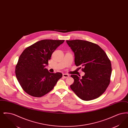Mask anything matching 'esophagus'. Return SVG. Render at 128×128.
Segmentation results:
<instances>
[{"instance_id": "obj_1", "label": "esophagus", "mask_w": 128, "mask_h": 128, "mask_svg": "<svg viewBox=\"0 0 128 128\" xmlns=\"http://www.w3.org/2000/svg\"><path fill=\"white\" fill-rule=\"evenodd\" d=\"M63 77H64V78H68V77H70V75L68 74H63Z\"/></svg>"}]
</instances>
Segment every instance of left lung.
<instances>
[{"label": "left lung", "mask_w": 128, "mask_h": 128, "mask_svg": "<svg viewBox=\"0 0 128 128\" xmlns=\"http://www.w3.org/2000/svg\"><path fill=\"white\" fill-rule=\"evenodd\" d=\"M74 53L76 66L85 73L82 78L72 75L71 89L81 99L89 101L99 98L110 84L112 68L105 52L98 45L82 40H67ZM81 68V67H80Z\"/></svg>", "instance_id": "1"}]
</instances>
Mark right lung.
I'll return each mask as SVG.
<instances>
[{"mask_svg":"<svg viewBox=\"0 0 128 128\" xmlns=\"http://www.w3.org/2000/svg\"><path fill=\"white\" fill-rule=\"evenodd\" d=\"M64 42L42 40L26 48L22 53L15 68V74L26 93L34 97H41L51 91L62 77L60 72H49L45 67L48 65L54 51Z\"/></svg>","mask_w":128,"mask_h":128,"instance_id":"1","label":"right lung"}]
</instances>
